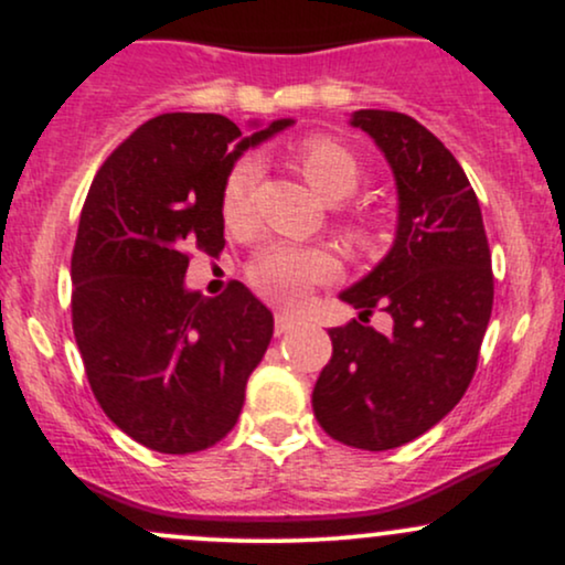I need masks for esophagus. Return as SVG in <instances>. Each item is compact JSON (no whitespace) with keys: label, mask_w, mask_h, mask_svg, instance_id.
<instances>
[{"label":"esophagus","mask_w":565,"mask_h":565,"mask_svg":"<svg viewBox=\"0 0 565 565\" xmlns=\"http://www.w3.org/2000/svg\"><path fill=\"white\" fill-rule=\"evenodd\" d=\"M274 321H276V334H287V332H291V329L300 327V319L291 313H284V310H276Z\"/></svg>","instance_id":"esophagus-1"}]
</instances>
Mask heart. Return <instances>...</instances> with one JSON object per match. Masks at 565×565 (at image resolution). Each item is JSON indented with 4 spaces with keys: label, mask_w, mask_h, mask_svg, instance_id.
<instances>
[{
    "label": "heart",
    "mask_w": 565,
    "mask_h": 565,
    "mask_svg": "<svg viewBox=\"0 0 565 565\" xmlns=\"http://www.w3.org/2000/svg\"><path fill=\"white\" fill-rule=\"evenodd\" d=\"M297 164L310 185L323 199L340 201L348 199L361 183V164L348 146H342L329 135H308L295 148ZM263 174V164L255 153H244L225 172L220 185V212L231 228H238L252 210L257 180ZM337 265L329 252L319 246H297V244H268L252 257L246 278L249 287L265 300L281 305L300 302L313 284L329 281L334 276Z\"/></svg>",
    "instance_id": "1"
}]
</instances>
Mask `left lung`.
<instances>
[{
    "instance_id": "obj_1",
    "label": "left lung",
    "mask_w": 565,
    "mask_h": 565,
    "mask_svg": "<svg viewBox=\"0 0 565 565\" xmlns=\"http://www.w3.org/2000/svg\"><path fill=\"white\" fill-rule=\"evenodd\" d=\"M391 161L398 231L377 268L342 291L367 320L394 319L380 335L360 321L329 329L332 359L313 387V414L340 444L387 451L440 423L468 391L494 305L481 206L468 174L430 129L398 111L353 114Z\"/></svg>"
}]
</instances>
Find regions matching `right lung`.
Returning a JSON list of instances; mask_svg holds the SVG:
<instances>
[{
    "mask_svg": "<svg viewBox=\"0 0 565 565\" xmlns=\"http://www.w3.org/2000/svg\"><path fill=\"white\" fill-rule=\"evenodd\" d=\"M252 138L220 114H161L103 161L71 255V321L97 404L161 454H193L231 433L274 316L231 281L220 297L183 287L191 249L223 252L220 185Z\"/></svg>",
    "mask_w": 565,
    "mask_h": 565,
    "instance_id": "1",
    "label": "right lung"
}]
</instances>
